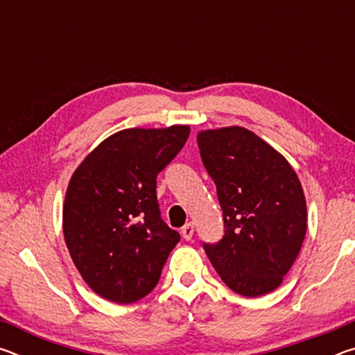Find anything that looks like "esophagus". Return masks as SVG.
<instances>
[{
    "mask_svg": "<svg viewBox=\"0 0 355 355\" xmlns=\"http://www.w3.org/2000/svg\"><path fill=\"white\" fill-rule=\"evenodd\" d=\"M182 235L183 238L188 241V239L192 238V235H194V224H191V222H188L183 228H182Z\"/></svg>",
    "mask_w": 355,
    "mask_h": 355,
    "instance_id": "1",
    "label": "esophagus"
}]
</instances>
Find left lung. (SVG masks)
<instances>
[{
    "instance_id": "1",
    "label": "left lung",
    "mask_w": 355,
    "mask_h": 355,
    "mask_svg": "<svg viewBox=\"0 0 355 355\" xmlns=\"http://www.w3.org/2000/svg\"><path fill=\"white\" fill-rule=\"evenodd\" d=\"M224 216V236L203 243L224 284L245 297L277 288L307 232L302 186L290 163L268 142L241 127L197 135Z\"/></svg>"
}]
</instances>
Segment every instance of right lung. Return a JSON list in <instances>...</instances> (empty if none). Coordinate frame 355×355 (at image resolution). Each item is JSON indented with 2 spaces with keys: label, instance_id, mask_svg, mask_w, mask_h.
I'll return each instance as SVG.
<instances>
[{
  "label": "right lung",
  "instance_id": "right-lung-1",
  "mask_svg": "<svg viewBox=\"0 0 355 355\" xmlns=\"http://www.w3.org/2000/svg\"><path fill=\"white\" fill-rule=\"evenodd\" d=\"M188 136V125L122 130L94 148L70 178L65 244L84 282L106 300L131 304L147 296L180 241L161 219L156 177Z\"/></svg>",
  "mask_w": 355,
  "mask_h": 355
}]
</instances>
